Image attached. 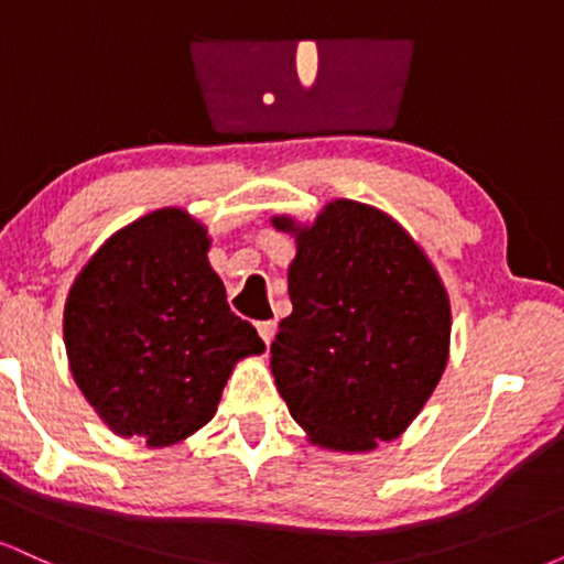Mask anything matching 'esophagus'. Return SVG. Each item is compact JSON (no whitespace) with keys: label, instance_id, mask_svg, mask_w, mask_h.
Returning <instances> with one entry per match:
<instances>
[{"label":"esophagus","instance_id":"34e87169","mask_svg":"<svg viewBox=\"0 0 564 564\" xmlns=\"http://www.w3.org/2000/svg\"><path fill=\"white\" fill-rule=\"evenodd\" d=\"M257 332H260L264 345H270V341H273V336H275V321H262V323H257Z\"/></svg>","mask_w":564,"mask_h":564}]
</instances>
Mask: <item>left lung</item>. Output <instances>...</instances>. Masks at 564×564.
<instances>
[{"label":"left lung","instance_id":"obj_1","mask_svg":"<svg viewBox=\"0 0 564 564\" xmlns=\"http://www.w3.org/2000/svg\"><path fill=\"white\" fill-rule=\"evenodd\" d=\"M296 232L289 300L270 366L294 422L318 445L371 451L422 411L448 360L443 283L394 219L334 200Z\"/></svg>","mask_w":564,"mask_h":564}]
</instances>
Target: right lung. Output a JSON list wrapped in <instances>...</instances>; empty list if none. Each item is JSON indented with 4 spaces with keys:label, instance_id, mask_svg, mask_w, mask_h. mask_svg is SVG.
Wrapping results in <instances>:
<instances>
[{
    "label": "right lung",
    "instance_id": "1",
    "mask_svg": "<svg viewBox=\"0 0 564 564\" xmlns=\"http://www.w3.org/2000/svg\"><path fill=\"white\" fill-rule=\"evenodd\" d=\"M183 209H159L100 246L70 286L63 336L84 398L116 435L170 445L215 416L232 364L264 341L230 313Z\"/></svg>",
    "mask_w": 564,
    "mask_h": 564
}]
</instances>
